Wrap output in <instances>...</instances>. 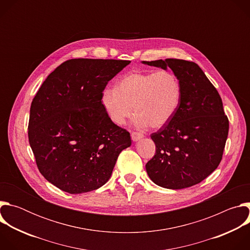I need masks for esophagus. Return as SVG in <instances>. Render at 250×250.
Wrapping results in <instances>:
<instances>
[{
    "label": "esophagus",
    "mask_w": 250,
    "mask_h": 250,
    "mask_svg": "<svg viewBox=\"0 0 250 250\" xmlns=\"http://www.w3.org/2000/svg\"><path fill=\"white\" fill-rule=\"evenodd\" d=\"M144 136H145L144 133L138 132V131H132V132H131V139H132L133 141H137V140L141 139Z\"/></svg>",
    "instance_id": "1"
}]
</instances>
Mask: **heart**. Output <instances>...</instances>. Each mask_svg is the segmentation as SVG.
Wrapping results in <instances>:
<instances>
[{"label": "heart", "instance_id": "heart-1", "mask_svg": "<svg viewBox=\"0 0 250 250\" xmlns=\"http://www.w3.org/2000/svg\"><path fill=\"white\" fill-rule=\"evenodd\" d=\"M181 97V82L172 71H133L119 81L117 89L105 88L101 103L118 125H125L134 111L137 125L159 128L174 117Z\"/></svg>", "mask_w": 250, "mask_h": 250}]
</instances>
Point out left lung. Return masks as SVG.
<instances>
[{"label": "left lung", "instance_id": "obj_1", "mask_svg": "<svg viewBox=\"0 0 250 250\" xmlns=\"http://www.w3.org/2000/svg\"><path fill=\"white\" fill-rule=\"evenodd\" d=\"M144 63L162 69L168 66L182 85L181 102L174 117L150 134L156 152L146 163V172L156 185L167 189L199 184L223 158L229 122L222 98L193 61L169 58Z\"/></svg>", "mask_w": 250, "mask_h": 250}]
</instances>
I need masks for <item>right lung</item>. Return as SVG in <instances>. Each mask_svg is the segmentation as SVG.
I'll return each mask as SVG.
<instances>
[{"mask_svg":"<svg viewBox=\"0 0 250 250\" xmlns=\"http://www.w3.org/2000/svg\"><path fill=\"white\" fill-rule=\"evenodd\" d=\"M130 63L116 59H69L48 75L29 113L28 141L45 179L70 194L104 185L129 132L114 124L101 103L109 81Z\"/></svg>","mask_w":250,"mask_h":250,"instance_id":"right-lung-1","label":"right lung"}]
</instances>
